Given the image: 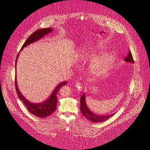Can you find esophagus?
I'll use <instances>...</instances> for the list:
<instances>
[{
	"mask_svg": "<svg viewBox=\"0 0 150 150\" xmlns=\"http://www.w3.org/2000/svg\"><path fill=\"white\" fill-rule=\"evenodd\" d=\"M75 87H76V88L77 89V90H78V91H81V90L83 89V86H82V85H81L80 83H78V82L76 83V84H75Z\"/></svg>",
	"mask_w": 150,
	"mask_h": 150,
	"instance_id": "esophagus-1",
	"label": "esophagus"
}]
</instances>
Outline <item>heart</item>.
I'll return each mask as SVG.
<instances>
[{
    "label": "heart",
    "mask_w": 150,
    "mask_h": 150,
    "mask_svg": "<svg viewBox=\"0 0 150 150\" xmlns=\"http://www.w3.org/2000/svg\"><path fill=\"white\" fill-rule=\"evenodd\" d=\"M101 49L100 46H96L90 48L82 49V58L93 59L96 50ZM114 61V57L111 53H103L97 60L94 61L91 66V72L93 76L98 77L105 75L111 69Z\"/></svg>",
    "instance_id": "heart-1"
}]
</instances>
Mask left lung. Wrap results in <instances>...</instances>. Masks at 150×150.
<instances>
[{
    "label": "left lung",
    "instance_id": "obj_1",
    "mask_svg": "<svg viewBox=\"0 0 150 150\" xmlns=\"http://www.w3.org/2000/svg\"><path fill=\"white\" fill-rule=\"evenodd\" d=\"M125 61L126 62H129V63L134 62V59L130 50L128 54H127V56L125 58ZM80 110L82 114L86 118V119H88L89 121L95 122V123L104 122L108 120V119H109V118H111L112 116H113L115 114V113H114L112 114H109V115H97L95 113H93L89 109L88 106L86 105V96H85L84 93H83V94L80 98Z\"/></svg>",
    "mask_w": 150,
    "mask_h": 150
}]
</instances>
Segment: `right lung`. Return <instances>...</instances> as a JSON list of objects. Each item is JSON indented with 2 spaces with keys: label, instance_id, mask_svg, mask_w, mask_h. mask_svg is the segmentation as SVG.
Segmentation results:
<instances>
[{
  "label": "right lung",
  "instance_id": "right-lung-1",
  "mask_svg": "<svg viewBox=\"0 0 150 150\" xmlns=\"http://www.w3.org/2000/svg\"><path fill=\"white\" fill-rule=\"evenodd\" d=\"M52 30H53L52 28H41L36 30L28 38L25 43L23 44L20 52L25 47L27 46L28 45L31 43L35 42L39 40V39H41L42 37H44V35H46L47 34H49V33L52 32ZM19 54V53L17 55V58H16V63H15L16 71V62L18 59ZM67 83V81L61 82L53 90L52 93L51 94V96L46 100L41 102V103H33L27 100L21 93L18 87L16 76L15 77V87H16V90L17 94L19 99L22 101V103L24 104V105L26 106L27 109L31 114L40 118H44V117H48L50 115H51L53 112H54V111L56 110V108H57V104L58 102V100L57 98V93L62 86L66 85Z\"/></svg>",
  "mask_w": 150,
  "mask_h": 150
}]
</instances>
